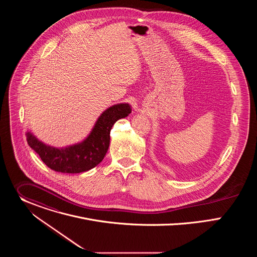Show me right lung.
<instances>
[{"label":"right lung","instance_id":"1","mask_svg":"<svg viewBox=\"0 0 257 257\" xmlns=\"http://www.w3.org/2000/svg\"><path fill=\"white\" fill-rule=\"evenodd\" d=\"M131 113L129 103H118L106 108L98 117L89 135L81 142L57 149L40 141L30 131L26 133L27 143L42 161L52 170L76 174L97 166L104 158L109 145V132L113 125Z\"/></svg>","mask_w":257,"mask_h":257}]
</instances>
